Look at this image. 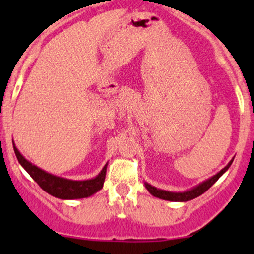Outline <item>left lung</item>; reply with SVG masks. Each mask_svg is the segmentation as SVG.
Instances as JSON below:
<instances>
[{"instance_id":"8db88e82","label":"left lung","mask_w":254,"mask_h":254,"mask_svg":"<svg viewBox=\"0 0 254 254\" xmlns=\"http://www.w3.org/2000/svg\"><path fill=\"white\" fill-rule=\"evenodd\" d=\"M231 163H232V161L226 166V167L222 168V170L220 171L217 175H215L210 179H207V181L203 182V183L199 184L198 187H195V188L191 189V190L184 191V193H172V191L161 190V189L155 188V187L150 186V184H147V183H145V186H146V188H147V190L150 191L153 196H157V198H160V199H165V200H171V201H188V200H191V199L198 198L199 195H201L203 193H205L207 189H209L210 187H211L212 184H214L215 182L220 178V177L226 172L227 168L231 166Z\"/></svg>"}]
</instances>
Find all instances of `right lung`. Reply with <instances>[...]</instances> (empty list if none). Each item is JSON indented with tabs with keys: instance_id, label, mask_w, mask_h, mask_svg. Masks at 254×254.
<instances>
[{
	"instance_id": "right-lung-1",
	"label": "right lung",
	"mask_w": 254,
	"mask_h": 254,
	"mask_svg": "<svg viewBox=\"0 0 254 254\" xmlns=\"http://www.w3.org/2000/svg\"><path fill=\"white\" fill-rule=\"evenodd\" d=\"M14 153L17 156V160L23 166L25 171L29 173L30 177L39 184L40 188L45 190L50 195L59 199H81L91 196L92 194L97 193L99 189L103 188L104 179H106L107 165L102 170L96 178L89 179V181H70V179L60 178L40 170L37 166L32 165L29 161L25 160L16 146H13Z\"/></svg>"
}]
</instances>
